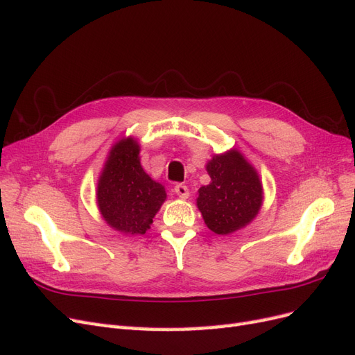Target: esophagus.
Here are the masks:
<instances>
[{
	"label": "esophagus",
	"instance_id": "34e87169",
	"mask_svg": "<svg viewBox=\"0 0 355 355\" xmlns=\"http://www.w3.org/2000/svg\"><path fill=\"white\" fill-rule=\"evenodd\" d=\"M175 192L179 196V198L187 200L189 197V189L185 184H176L175 185Z\"/></svg>",
	"mask_w": 355,
	"mask_h": 355
}]
</instances>
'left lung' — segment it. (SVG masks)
Returning <instances> with one entry per match:
<instances>
[{
    "instance_id": "obj_1",
    "label": "left lung",
    "mask_w": 355,
    "mask_h": 355,
    "mask_svg": "<svg viewBox=\"0 0 355 355\" xmlns=\"http://www.w3.org/2000/svg\"><path fill=\"white\" fill-rule=\"evenodd\" d=\"M211 182L200 188L197 206L207 227L227 235L249 223L261 209L262 185L237 151L214 155L207 164Z\"/></svg>"
}]
</instances>
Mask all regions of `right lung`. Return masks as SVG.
Wrapping results in <instances>:
<instances>
[{
    "instance_id": "right-lung-1",
    "label": "right lung",
    "mask_w": 355,
    "mask_h": 355,
    "mask_svg": "<svg viewBox=\"0 0 355 355\" xmlns=\"http://www.w3.org/2000/svg\"><path fill=\"white\" fill-rule=\"evenodd\" d=\"M164 200V187L141 166L139 145L132 137L118 142L98 185V204L105 220L124 234H145Z\"/></svg>"
}]
</instances>
